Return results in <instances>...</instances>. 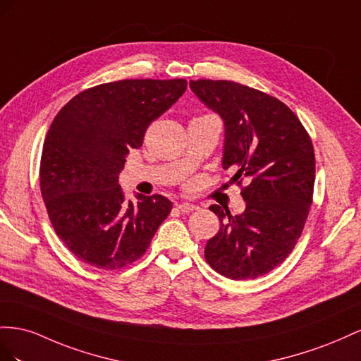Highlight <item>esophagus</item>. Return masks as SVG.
Listing matches in <instances>:
<instances>
[{
    "label": "esophagus",
    "mask_w": 361,
    "mask_h": 361,
    "mask_svg": "<svg viewBox=\"0 0 361 361\" xmlns=\"http://www.w3.org/2000/svg\"><path fill=\"white\" fill-rule=\"evenodd\" d=\"M177 210L181 213H192L195 210H198L197 205L193 204H188V202H183V204H177Z\"/></svg>",
    "instance_id": "esophagus-1"
}]
</instances>
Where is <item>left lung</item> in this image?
Masks as SVG:
<instances>
[{"label": "left lung", "instance_id": "1", "mask_svg": "<svg viewBox=\"0 0 361 361\" xmlns=\"http://www.w3.org/2000/svg\"><path fill=\"white\" fill-rule=\"evenodd\" d=\"M192 90L225 123L224 169H234L245 212L231 216L219 205L221 228L204 257L231 280L271 272L301 238L314 188V149L307 130L284 102L235 81L197 80Z\"/></svg>", "mask_w": 361, "mask_h": 361}]
</instances>
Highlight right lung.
I'll return each mask as SVG.
<instances>
[{"mask_svg":"<svg viewBox=\"0 0 361 361\" xmlns=\"http://www.w3.org/2000/svg\"><path fill=\"white\" fill-rule=\"evenodd\" d=\"M188 81L119 80L80 92L61 107L40 157V192L54 231L81 262L118 271L149 248L172 202L161 195L127 200L118 175L152 121Z\"/></svg>","mask_w":361,"mask_h":361,"instance_id":"obj_1","label":"right lung"}]
</instances>
